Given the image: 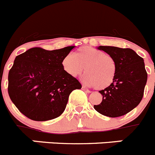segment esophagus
<instances>
[{
  "label": "esophagus",
  "mask_w": 155,
  "mask_h": 155,
  "mask_svg": "<svg viewBox=\"0 0 155 155\" xmlns=\"http://www.w3.org/2000/svg\"><path fill=\"white\" fill-rule=\"evenodd\" d=\"M82 90H83V91H85V92H88V93H89V92H91L90 90H89V89H86V88L85 87V86H82Z\"/></svg>",
  "instance_id": "obj_1"
}]
</instances>
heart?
<instances>
[{
    "instance_id": "heart-1",
    "label": "heart",
    "mask_w": 155,
    "mask_h": 155,
    "mask_svg": "<svg viewBox=\"0 0 155 155\" xmlns=\"http://www.w3.org/2000/svg\"><path fill=\"white\" fill-rule=\"evenodd\" d=\"M64 71L73 77L80 76L84 71V82L96 89H103L113 82L117 65L114 58L105 52L91 47H82L74 56L67 55L62 61Z\"/></svg>"
}]
</instances>
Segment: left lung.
I'll return each mask as SVG.
<instances>
[{
	"instance_id": "1",
	"label": "left lung",
	"mask_w": 155,
	"mask_h": 155,
	"mask_svg": "<svg viewBox=\"0 0 155 155\" xmlns=\"http://www.w3.org/2000/svg\"><path fill=\"white\" fill-rule=\"evenodd\" d=\"M99 49L114 58L117 70L112 84L99 91L102 101L94 108L111 118L122 116L138 106L143 98L147 79L144 60L129 48L99 46Z\"/></svg>"
}]
</instances>
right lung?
Masks as SVG:
<instances>
[{
	"instance_id": "obj_1",
	"label": "right lung",
	"mask_w": 155,
	"mask_h": 155,
	"mask_svg": "<svg viewBox=\"0 0 155 155\" xmlns=\"http://www.w3.org/2000/svg\"><path fill=\"white\" fill-rule=\"evenodd\" d=\"M75 47L46 50L34 47L16 56L8 73V94L18 110L34 121L60 116L69 94L82 85L63 69L62 61Z\"/></svg>"
}]
</instances>
